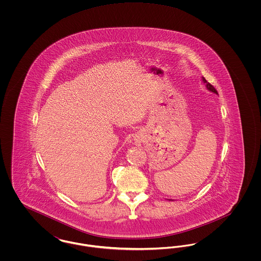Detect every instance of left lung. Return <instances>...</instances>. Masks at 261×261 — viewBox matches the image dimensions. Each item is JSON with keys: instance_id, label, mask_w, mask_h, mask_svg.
<instances>
[{"instance_id": "left-lung-1", "label": "left lung", "mask_w": 261, "mask_h": 261, "mask_svg": "<svg viewBox=\"0 0 261 261\" xmlns=\"http://www.w3.org/2000/svg\"><path fill=\"white\" fill-rule=\"evenodd\" d=\"M202 81H203V83H205L206 84V88L211 91V92H213V93H215V94H217V91H216V89L213 87L212 85H211V83H208L206 80H205V78L204 77H202Z\"/></svg>"}]
</instances>
